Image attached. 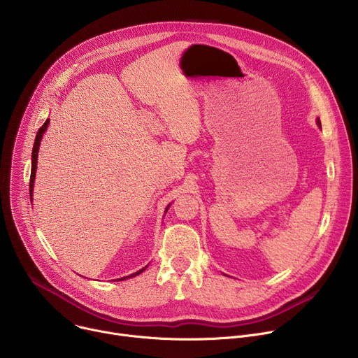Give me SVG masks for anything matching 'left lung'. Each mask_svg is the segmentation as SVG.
Wrapping results in <instances>:
<instances>
[{"instance_id": "left-lung-1", "label": "left lung", "mask_w": 358, "mask_h": 358, "mask_svg": "<svg viewBox=\"0 0 358 358\" xmlns=\"http://www.w3.org/2000/svg\"><path fill=\"white\" fill-rule=\"evenodd\" d=\"M317 126L322 129V123H320V119H317Z\"/></svg>"}]
</instances>
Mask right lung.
<instances>
[{
  "label": "right lung",
  "instance_id": "right-lung-1",
  "mask_svg": "<svg viewBox=\"0 0 358 358\" xmlns=\"http://www.w3.org/2000/svg\"><path fill=\"white\" fill-rule=\"evenodd\" d=\"M48 124H49V119H46V122H45V123L42 124V127L38 130V133H36V137H35V141H34V148H32V164H31V180H29V195H31V201H32L34 181H35V176H36V162H38V151H39V144H41V140H42V136H43V133H45V131H46V129H48ZM170 206H171V203H169V206H167V208H166V213H167V210L170 208ZM145 268H147V266H144L143 269L137 271L136 273H131V275H129V276L120 278V279H117V280H124V279H129V278H134V276L140 275L141 272H144V271H145Z\"/></svg>",
  "mask_w": 358,
  "mask_h": 358
}]
</instances>
